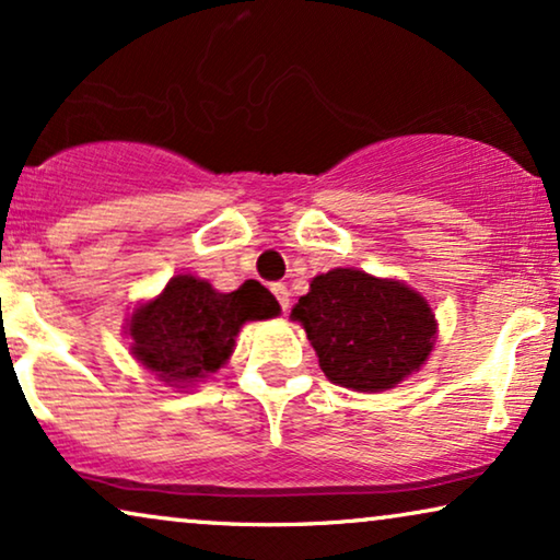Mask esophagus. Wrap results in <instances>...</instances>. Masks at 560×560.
Here are the masks:
<instances>
[{
    "mask_svg": "<svg viewBox=\"0 0 560 560\" xmlns=\"http://www.w3.org/2000/svg\"><path fill=\"white\" fill-rule=\"evenodd\" d=\"M272 293H275V298H278V303H280V308L282 311H288L290 308V290L282 285V282H275L272 285Z\"/></svg>",
    "mask_w": 560,
    "mask_h": 560,
    "instance_id": "34e87169",
    "label": "esophagus"
}]
</instances>
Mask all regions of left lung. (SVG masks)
<instances>
[{
    "instance_id": "8db88e82",
    "label": "left lung",
    "mask_w": 560,
    "mask_h": 560,
    "mask_svg": "<svg viewBox=\"0 0 560 560\" xmlns=\"http://www.w3.org/2000/svg\"><path fill=\"white\" fill-rule=\"evenodd\" d=\"M298 320L334 385L385 393L425 364L435 343L431 305L400 280L336 267L311 280Z\"/></svg>"
}]
</instances>
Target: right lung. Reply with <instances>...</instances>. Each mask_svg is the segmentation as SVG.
I'll use <instances>...</instances> for the list:
<instances>
[{
    "mask_svg": "<svg viewBox=\"0 0 560 560\" xmlns=\"http://www.w3.org/2000/svg\"><path fill=\"white\" fill-rule=\"evenodd\" d=\"M280 303L257 280L219 293L194 275H175L163 293L137 305L127 324L132 357L173 387H190L232 357L247 320L275 318Z\"/></svg>",
    "mask_w": 560,
    "mask_h": 560,
    "instance_id": "1",
    "label": "right lung"
}]
</instances>
